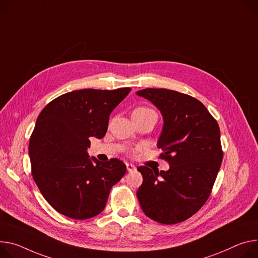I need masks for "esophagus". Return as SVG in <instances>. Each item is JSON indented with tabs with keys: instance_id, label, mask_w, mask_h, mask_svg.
I'll return each instance as SVG.
<instances>
[{
	"instance_id": "esophagus-1",
	"label": "esophagus",
	"mask_w": 258,
	"mask_h": 258,
	"mask_svg": "<svg viewBox=\"0 0 258 258\" xmlns=\"http://www.w3.org/2000/svg\"><path fill=\"white\" fill-rule=\"evenodd\" d=\"M126 169L128 172H133L136 170V167L133 165V163H130V162H126Z\"/></svg>"
}]
</instances>
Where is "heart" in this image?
Masks as SVG:
<instances>
[{
	"label": "heart",
	"instance_id": "obj_1",
	"mask_svg": "<svg viewBox=\"0 0 258 258\" xmlns=\"http://www.w3.org/2000/svg\"><path fill=\"white\" fill-rule=\"evenodd\" d=\"M146 111H150V109L147 108H137L134 110L133 113H139V112H146Z\"/></svg>",
	"mask_w": 258,
	"mask_h": 258
}]
</instances>
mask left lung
<instances>
[{
	"label": "left lung",
	"instance_id": "left-lung-1",
	"mask_svg": "<svg viewBox=\"0 0 258 258\" xmlns=\"http://www.w3.org/2000/svg\"><path fill=\"white\" fill-rule=\"evenodd\" d=\"M137 95L160 111L163 126L157 147L169 171L139 167L143 183L137 197L145 215L162 224L191 217L212 191L223 152L214 117L197 99L175 90L145 88Z\"/></svg>",
	"mask_w": 258,
	"mask_h": 258
}]
</instances>
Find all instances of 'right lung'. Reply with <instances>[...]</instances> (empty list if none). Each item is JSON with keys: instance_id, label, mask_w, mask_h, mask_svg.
<instances>
[{"instance_id": "1", "label": "right lung", "mask_w": 258, "mask_h": 258, "mask_svg": "<svg viewBox=\"0 0 258 258\" xmlns=\"http://www.w3.org/2000/svg\"><path fill=\"white\" fill-rule=\"evenodd\" d=\"M131 91L80 89L51 101L39 114L29 143L34 181L58 213L78 220L104 210L112 186L126 172L123 161L89 157L90 137L104 138L109 116Z\"/></svg>"}]
</instances>
